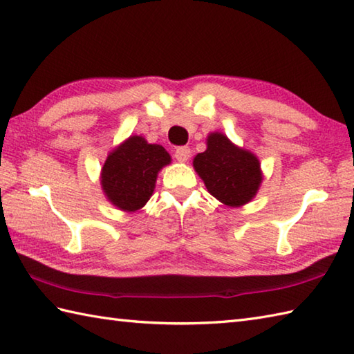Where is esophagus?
<instances>
[{
	"instance_id": "esophagus-1",
	"label": "esophagus",
	"mask_w": 354,
	"mask_h": 354,
	"mask_svg": "<svg viewBox=\"0 0 354 354\" xmlns=\"http://www.w3.org/2000/svg\"><path fill=\"white\" fill-rule=\"evenodd\" d=\"M190 153L192 152H190V147L189 146H181V147H178L175 150V158H176L179 162H185V161H189Z\"/></svg>"
}]
</instances>
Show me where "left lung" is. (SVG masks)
Wrapping results in <instances>:
<instances>
[{
  "instance_id": "obj_1",
  "label": "left lung",
  "mask_w": 354,
  "mask_h": 354,
  "mask_svg": "<svg viewBox=\"0 0 354 354\" xmlns=\"http://www.w3.org/2000/svg\"><path fill=\"white\" fill-rule=\"evenodd\" d=\"M207 190L230 207L250 202L261 183L260 162L251 152L236 147L223 133H212L207 150L193 161Z\"/></svg>"
}]
</instances>
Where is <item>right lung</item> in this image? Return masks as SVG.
I'll return each instance as SVG.
<instances>
[{"instance_id":"1","label":"right lung","mask_w":354,"mask_h":354,"mask_svg":"<svg viewBox=\"0 0 354 354\" xmlns=\"http://www.w3.org/2000/svg\"><path fill=\"white\" fill-rule=\"evenodd\" d=\"M169 162L162 146L135 135L108 156L102 169L103 192L120 209L135 212L152 196L158 171Z\"/></svg>"}]
</instances>
